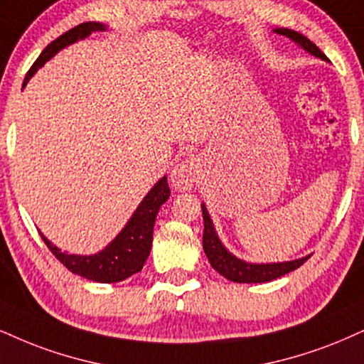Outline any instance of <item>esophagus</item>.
<instances>
[{
  "mask_svg": "<svg viewBox=\"0 0 364 364\" xmlns=\"http://www.w3.org/2000/svg\"><path fill=\"white\" fill-rule=\"evenodd\" d=\"M197 173H199V164L196 159H186L181 164L175 165V168L170 173V181L177 191H191L197 181Z\"/></svg>",
  "mask_w": 364,
  "mask_h": 364,
  "instance_id": "esophagus-1",
  "label": "esophagus"
}]
</instances>
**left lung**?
I'll return each mask as SVG.
<instances>
[{
  "instance_id": "left-lung-1",
  "label": "left lung",
  "mask_w": 364,
  "mask_h": 364,
  "mask_svg": "<svg viewBox=\"0 0 364 364\" xmlns=\"http://www.w3.org/2000/svg\"><path fill=\"white\" fill-rule=\"evenodd\" d=\"M278 35L290 38L295 42L300 48L311 53L314 57H319L322 60H327V57L321 52V48L316 43H312L307 37H304L299 31H294L290 28H275L273 30ZM203 208V218H204V235H203V248L205 257H208L210 267L218 273H221L224 278L231 282H237V284H262V282H272L278 277H284L287 273L297 270L300 264L307 262V258L302 257L299 259H291V262H278V263H250L245 259L235 257V255L228 251L226 246L221 243L216 230H214L213 219H210L208 208L205 204L200 205Z\"/></svg>"
}]
</instances>
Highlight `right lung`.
<instances>
[{
    "label": "right lung",
    "mask_w": 364,
    "mask_h": 364,
    "mask_svg": "<svg viewBox=\"0 0 364 364\" xmlns=\"http://www.w3.org/2000/svg\"><path fill=\"white\" fill-rule=\"evenodd\" d=\"M106 25L100 21H86L80 23L64 35L53 40L45 47V50L40 53L31 69L26 74L23 80V87L28 84V80L33 77L40 67L47 60L62 50L77 42V40L87 38L92 31H106ZM170 197V189L167 183V177H161L159 182L151 187L150 192L143 197V200L138 205L129 221L124 224V228L118 232V236L101 250L100 253L94 255H70L67 251H62L55 245L45 237L42 232V240L48 250L55 255V258L69 268L75 275H80L87 280L100 282V284H116V282L124 280V278L134 275L143 268L148 255L151 250V240H154V224L155 218L159 214L160 205Z\"/></svg>",
    "instance_id": "add662e5"
}]
</instances>
